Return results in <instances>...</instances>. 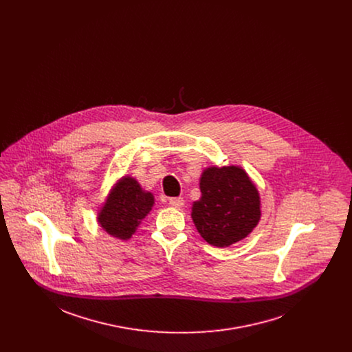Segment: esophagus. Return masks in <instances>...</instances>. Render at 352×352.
I'll return each instance as SVG.
<instances>
[{
    "label": "esophagus",
    "instance_id": "34e87169",
    "mask_svg": "<svg viewBox=\"0 0 352 352\" xmlns=\"http://www.w3.org/2000/svg\"><path fill=\"white\" fill-rule=\"evenodd\" d=\"M183 204H184L183 198H170L169 199V206H172L175 208H180V207H183Z\"/></svg>",
    "mask_w": 352,
    "mask_h": 352
}]
</instances>
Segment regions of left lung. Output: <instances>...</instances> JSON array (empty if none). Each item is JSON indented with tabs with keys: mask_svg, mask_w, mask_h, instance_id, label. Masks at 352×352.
I'll list each match as a JSON object with an SVG mask.
<instances>
[{
	"mask_svg": "<svg viewBox=\"0 0 352 352\" xmlns=\"http://www.w3.org/2000/svg\"><path fill=\"white\" fill-rule=\"evenodd\" d=\"M201 198L192 206V219L201 237L223 248L245 239L260 219L256 187L239 166L208 168L201 179Z\"/></svg>",
	"mask_w": 352,
	"mask_h": 352,
	"instance_id": "obj_1",
	"label": "left lung"
}]
</instances>
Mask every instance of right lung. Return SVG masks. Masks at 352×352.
<instances>
[{
  "instance_id": "obj_1",
  "label": "right lung",
  "mask_w": 352,
  "mask_h": 352,
  "mask_svg": "<svg viewBox=\"0 0 352 352\" xmlns=\"http://www.w3.org/2000/svg\"><path fill=\"white\" fill-rule=\"evenodd\" d=\"M153 195L144 192L137 180L123 177L99 214L101 226L113 237L127 240L153 206Z\"/></svg>"
}]
</instances>
